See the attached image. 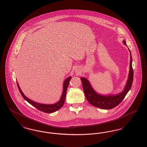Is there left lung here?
I'll return each mask as SVG.
<instances>
[{"label": "left lung", "instance_id": "8db88e82", "mask_svg": "<svg viewBox=\"0 0 147 147\" xmlns=\"http://www.w3.org/2000/svg\"><path fill=\"white\" fill-rule=\"evenodd\" d=\"M123 43L126 45L125 41H123ZM131 53V52H130ZM132 58L131 54L129 72L128 80L126 86L123 92L116 95H108L102 96L97 94L91 88L89 82L85 78H81L80 79L82 82L84 94L86 100L91 105L102 109H111L117 105H119L123 98L126 96L127 92L130 90L133 79V70L132 68Z\"/></svg>", "mask_w": 147, "mask_h": 147}]
</instances>
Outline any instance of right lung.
<instances>
[{"label": "right lung", "instance_id": "1", "mask_svg": "<svg viewBox=\"0 0 147 147\" xmlns=\"http://www.w3.org/2000/svg\"><path fill=\"white\" fill-rule=\"evenodd\" d=\"M70 79H71V77H68V78H67L64 80V83H63V93H62L61 99L58 102H57L55 104H52V105H46V104H38L37 102H35L34 101L30 100L29 98H26L24 95V94L21 91L18 82H17V85H18L19 90L20 91L22 96L25 100H26L29 104L34 106L37 109H38V110L42 111V112H45V113H52V112H55L56 111L58 110L63 106L65 99V96H66V92H67V90Z\"/></svg>", "mask_w": 147, "mask_h": 147}]
</instances>
